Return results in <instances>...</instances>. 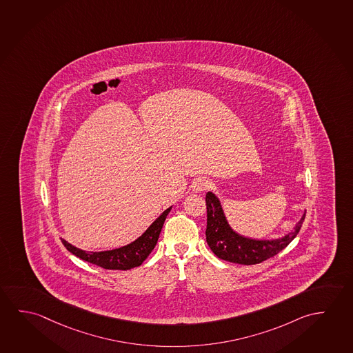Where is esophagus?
<instances>
[{
  "label": "esophagus",
  "mask_w": 353,
  "mask_h": 353,
  "mask_svg": "<svg viewBox=\"0 0 353 353\" xmlns=\"http://www.w3.org/2000/svg\"><path fill=\"white\" fill-rule=\"evenodd\" d=\"M208 188H210V181L205 178H197L191 184V189L194 192H202V191L208 190Z\"/></svg>",
  "instance_id": "esophagus-1"
}]
</instances>
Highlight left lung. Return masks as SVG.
I'll return each instance as SVG.
<instances>
[{
	"mask_svg": "<svg viewBox=\"0 0 353 353\" xmlns=\"http://www.w3.org/2000/svg\"><path fill=\"white\" fill-rule=\"evenodd\" d=\"M208 206V228L206 241L210 249L217 258L241 263V265H255L272 258L288 245L301 230L305 212L298 221L293 230L290 233L274 239H255L236 233L230 227L224 214L222 203L219 197L211 191L206 192Z\"/></svg>",
	"mask_w": 353,
	"mask_h": 353,
	"instance_id": "8db88e82",
	"label": "left lung"
}]
</instances>
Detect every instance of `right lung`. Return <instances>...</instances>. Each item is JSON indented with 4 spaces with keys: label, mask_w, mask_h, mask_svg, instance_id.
Wrapping results in <instances>:
<instances>
[{
    "label": "right lung",
    "mask_w": 353,
    "mask_h": 353,
    "mask_svg": "<svg viewBox=\"0 0 353 353\" xmlns=\"http://www.w3.org/2000/svg\"><path fill=\"white\" fill-rule=\"evenodd\" d=\"M172 206L163 211L162 214L158 217L153 223L145 230L143 234L140 235L136 241H131L128 245L117 248L112 250L105 252H85L76 246L70 244L65 239H61L62 244L72 252L77 258L84 261L94 263L107 270H131L140 266L145 261L147 256L151 254L152 250L157 244L158 238L161 234L163 224L170 212Z\"/></svg>",
    "instance_id": "1"
}]
</instances>
